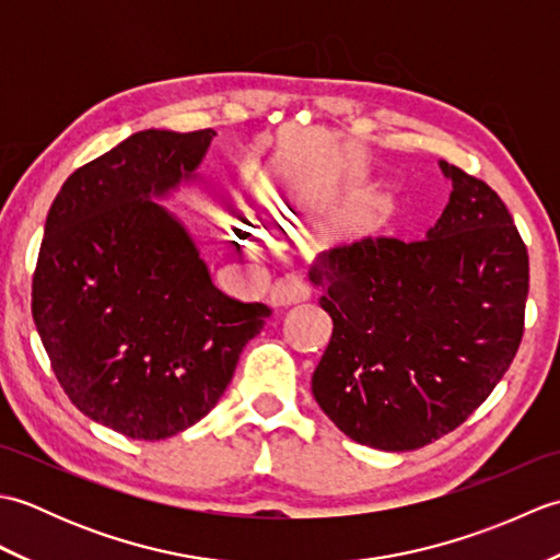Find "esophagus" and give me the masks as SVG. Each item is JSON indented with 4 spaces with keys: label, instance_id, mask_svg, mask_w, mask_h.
<instances>
[{
    "label": "esophagus",
    "instance_id": "obj_1",
    "mask_svg": "<svg viewBox=\"0 0 560 560\" xmlns=\"http://www.w3.org/2000/svg\"><path fill=\"white\" fill-rule=\"evenodd\" d=\"M307 299H311V291H307L303 283L283 281L271 289L269 305L273 307V313H287V311H293V307L305 305Z\"/></svg>",
    "mask_w": 560,
    "mask_h": 560
}]
</instances>
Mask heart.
Wrapping results in <instances>:
<instances>
[{
  "label": "heart",
  "instance_id": "b5f03b06",
  "mask_svg": "<svg viewBox=\"0 0 560 560\" xmlns=\"http://www.w3.org/2000/svg\"><path fill=\"white\" fill-rule=\"evenodd\" d=\"M265 213L269 219H281V221H291L301 213V199L291 195V192H277V189H269V195L265 199ZM243 241L247 243L249 249H257L259 241L253 231H243L241 233Z\"/></svg>",
  "mask_w": 560,
  "mask_h": 560
}]
</instances>
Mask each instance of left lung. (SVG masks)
Masks as SVG:
<instances>
[{
    "mask_svg": "<svg viewBox=\"0 0 560 560\" xmlns=\"http://www.w3.org/2000/svg\"><path fill=\"white\" fill-rule=\"evenodd\" d=\"M450 201L423 241L363 237L323 253L311 281L335 331L313 395L368 447H423L469 419L525 331L527 247L503 199L440 161Z\"/></svg>",
    "mask_w": 560,
    "mask_h": 560,
    "instance_id": "8db88e82",
    "label": "left lung"
}]
</instances>
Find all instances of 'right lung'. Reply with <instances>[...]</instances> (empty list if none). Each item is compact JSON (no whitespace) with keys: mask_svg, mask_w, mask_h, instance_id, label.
Here are the masks:
<instances>
[{"mask_svg":"<svg viewBox=\"0 0 560 560\" xmlns=\"http://www.w3.org/2000/svg\"><path fill=\"white\" fill-rule=\"evenodd\" d=\"M213 129H147L67 177L33 273V319L71 404L135 440H163L217 407L271 315L211 283L159 201L192 180Z\"/></svg>","mask_w":560,"mask_h":560,"instance_id":"obj_1","label":"right lung"}]
</instances>
